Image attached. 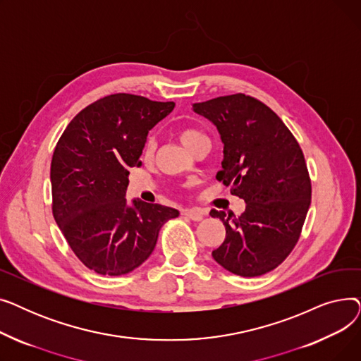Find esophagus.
<instances>
[{"label":"esophagus","mask_w":361,"mask_h":361,"mask_svg":"<svg viewBox=\"0 0 361 361\" xmlns=\"http://www.w3.org/2000/svg\"><path fill=\"white\" fill-rule=\"evenodd\" d=\"M184 215L187 218H190L192 221H202L206 215V212H203L202 209H197V207H193V209H188L184 212Z\"/></svg>","instance_id":"obj_1"}]
</instances>
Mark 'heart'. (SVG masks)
<instances>
[{
    "label": "heart",
    "instance_id": "b5f03b06",
    "mask_svg": "<svg viewBox=\"0 0 361 361\" xmlns=\"http://www.w3.org/2000/svg\"><path fill=\"white\" fill-rule=\"evenodd\" d=\"M202 139H204V136L196 128H183V130L178 131V140L181 142V145L185 149H188L190 152L193 150L196 143L200 142ZM154 149H155L154 140H149L145 146V157L150 158L152 155H154Z\"/></svg>",
    "mask_w": 361,
    "mask_h": 361
}]
</instances>
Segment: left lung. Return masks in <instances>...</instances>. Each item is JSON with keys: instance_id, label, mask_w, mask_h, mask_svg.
I'll list each match as a JSON object with an SVG mask.
<instances>
[{"instance_id": "8db88e82", "label": "left lung", "mask_w": 361, "mask_h": 361, "mask_svg": "<svg viewBox=\"0 0 361 361\" xmlns=\"http://www.w3.org/2000/svg\"><path fill=\"white\" fill-rule=\"evenodd\" d=\"M193 111L221 135L224 159L216 180L245 202L237 218L211 211L226 230L212 256L240 276L271 272L293 252L310 206L312 184L302 150L269 106L244 93L193 104Z\"/></svg>"}]
</instances>
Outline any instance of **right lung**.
I'll use <instances>...</instances> for the list:
<instances>
[{
	"instance_id": "1",
	"label": "right lung",
	"mask_w": 361,
	"mask_h": 361,
	"mask_svg": "<svg viewBox=\"0 0 361 361\" xmlns=\"http://www.w3.org/2000/svg\"><path fill=\"white\" fill-rule=\"evenodd\" d=\"M130 93L87 105L66 127L51 162L52 214L70 249L90 271L120 276L154 252L174 207L126 200L128 168L139 166L149 130L174 109Z\"/></svg>"
}]
</instances>
